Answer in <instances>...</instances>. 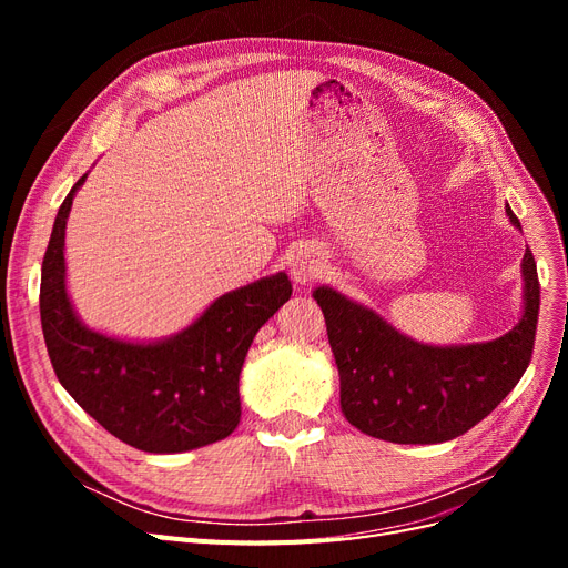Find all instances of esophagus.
Returning a JSON list of instances; mask_svg holds the SVG:
<instances>
[{"instance_id":"1","label":"esophagus","mask_w":568,"mask_h":568,"mask_svg":"<svg viewBox=\"0 0 568 568\" xmlns=\"http://www.w3.org/2000/svg\"><path fill=\"white\" fill-rule=\"evenodd\" d=\"M324 267V253L320 248H311L305 246L301 248L294 261H291V274H294V280L305 284V282H313L322 274Z\"/></svg>"}]
</instances>
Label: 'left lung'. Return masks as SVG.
Segmentation results:
<instances>
[{"label":"left lung","mask_w":568,"mask_h":568,"mask_svg":"<svg viewBox=\"0 0 568 568\" xmlns=\"http://www.w3.org/2000/svg\"><path fill=\"white\" fill-rule=\"evenodd\" d=\"M507 215L519 217L507 205ZM524 315L488 343L436 348L395 332L369 307L329 286L315 291L341 376V409L359 432L403 445H432L467 434L519 384L536 341L540 282L524 253Z\"/></svg>","instance_id":"left-lung-1"}]
</instances>
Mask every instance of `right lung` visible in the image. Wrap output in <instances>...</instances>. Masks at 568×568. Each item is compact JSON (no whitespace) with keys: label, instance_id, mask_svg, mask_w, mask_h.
Returning a JSON list of instances; mask_svg holds the SVG:
<instances>
[{"label":"right lung","instance_id":"right-lung-1","mask_svg":"<svg viewBox=\"0 0 568 568\" xmlns=\"http://www.w3.org/2000/svg\"><path fill=\"white\" fill-rule=\"evenodd\" d=\"M82 175L61 203L42 261L40 317L61 386L106 432L144 453H184L227 438L242 417L239 374L257 329L291 298L284 272L220 296L192 326L128 343L82 326L65 294L63 239Z\"/></svg>","mask_w":568,"mask_h":568}]
</instances>
